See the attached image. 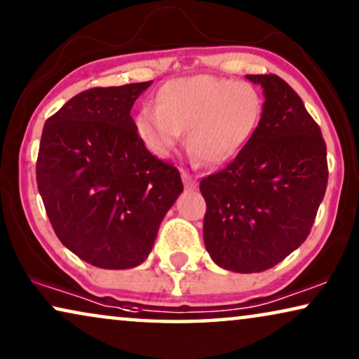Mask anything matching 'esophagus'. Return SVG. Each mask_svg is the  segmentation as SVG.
I'll return each mask as SVG.
<instances>
[{"label": "esophagus", "instance_id": "obj_1", "mask_svg": "<svg viewBox=\"0 0 359 359\" xmlns=\"http://www.w3.org/2000/svg\"><path fill=\"white\" fill-rule=\"evenodd\" d=\"M181 178H183V183H184V188H196V180H194V176L189 173L188 170H181Z\"/></svg>", "mask_w": 359, "mask_h": 359}]
</instances>
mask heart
I'll use <instances>...</instances> for the list:
<instances>
[{"label":"heart","instance_id":"b5f03b06","mask_svg":"<svg viewBox=\"0 0 359 359\" xmlns=\"http://www.w3.org/2000/svg\"><path fill=\"white\" fill-rule=\"evenodd\" d=\"M262 102L250 83L212 75L176 78L160 88L156 107L135 117L140 139L154 154L175 149L188 132L191 155L208 165L233 158L257 129Z\"/></svg>","mask_w":359,"mask_h":359}]
</instances>
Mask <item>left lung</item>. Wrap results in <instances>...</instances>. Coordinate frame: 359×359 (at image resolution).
<instances>
[{"instance_id": "1", "label": "left lung", "mask_w": 359, "mask_h": 359, "mask_svg": "<svg viewBox=\"0 0 359 359\" xmlns=\"http://www.w3.org/2000/svg\"><path fill=\"white\" fill-rule=\"evenodd\" d=\"M266 101L232 161L201 180L204 243L220 268L259 273L311 233L328 181L327 145L301 96L278 75H247Z\"/></svg>"}]
</instances>
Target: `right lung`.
Listing matches in <instances>:
<instances>
[{
	"label": "right lung",
	"mask_w": 359,
	"mask_h": 359,
	"mask_svg": "<svg viewBox=\"0 0 359 359\" xmlns=\"http://www.w3.org/2000/svg\"><path fill=\"white\" fill-rule=\"evenodd\" d=\"M150 83L81 91L43 126L39 193L58 240L93 266L144 262L183 191L178 168L147 150L130 116Z\"/></svg>",
	"instance_id": "obj_1"
}]
</instances>
